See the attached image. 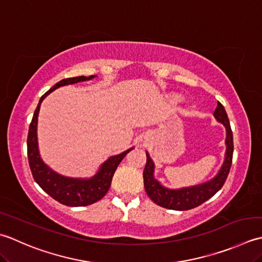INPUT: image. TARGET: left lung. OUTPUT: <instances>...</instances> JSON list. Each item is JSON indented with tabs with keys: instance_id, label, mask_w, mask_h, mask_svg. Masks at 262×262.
Wrapping results in <instances>:
<instances>
[{
	"instance_id": "8db88e82",
	"label": "left lung",
	"mask_w": 262,
	"mask_h": 262,
	"mask_svg": "<svg viewBox=\"0 0 262 262\" xmlns=\"http://www.w3.org/2000/svg\"><path fill=\"white\" fill-rule=\"evenodd\" d=\"M213 116L226 129V151L225 159H224L220 170L211 180L196 185L185 186V188L168 189L159 182L158 180L155 179V164L150 156H149V154L146 152L147 163L145 169H143V184H145L148 196L156 205L172 210H189L204 204L205 201L210 199L213 194L222 189L232 165L234 150L233 133L231 125H229L226 111L220 101L217 103Z\"/></svg>"
}]
</instances>
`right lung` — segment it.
<instances>
[{
    "mask_svg": "<svg viewBox=\"0 0 262 262\" xmlns=\"http://www.w3.org/2000/svg\"><path fill=\"white\" fill-rule=\"evenodd\" d=\"M96 76H80L63 79L56 84H54L49 92L42 95L39 99L38 105H37L33 120H31L28 139H27L29 166L36 183L47 194L51 195L53 199H55L62 205L70 207L88 206L103 198L107 193L112 183V179H113V175L117 166H119V164L125 157V155L133 149V147L129 148L123 152L108 157L100 165L97 173L88 179L69 178V176L61 175L54 172V170L50 168L42 162L38 149V140H37V123H38V114L41 101L45 99L47 95H50L57 88L67 86V84L87 81V80H92Z\"/></svg>",
    "mask_w": 262,
    "mask_h": 262,
    "instance_id": "obj_1",
    "label": "right lung"
}]
</instances>
